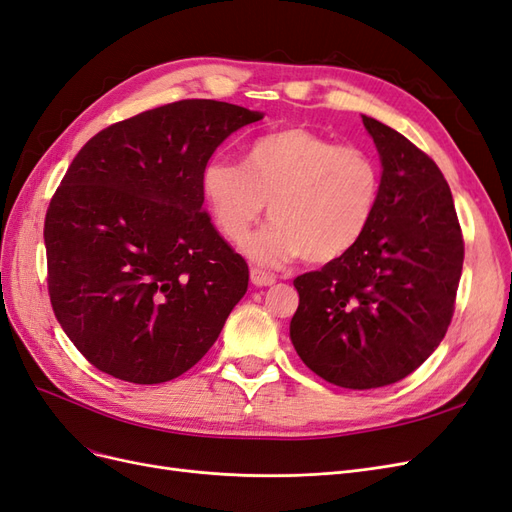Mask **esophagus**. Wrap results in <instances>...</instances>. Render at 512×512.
I'll use <instances>...</instances> for the list:
<instances>
[{"mask_svg": "<svg viewBox=\"0 0 512 512\" xmlns=\"http://www.w3.org/2000/svg\"><path fill=\"white\" fill-rule=\"evenodd\" d=\"M250 277H252L254 286H273L275 284V275L269 273V271H262L258 267H252Z\"/></svg>", "mask_w": 512, "mask_h": 512, "instance_id": "esophagus-1", "label": "esophagus"}]
</instances>
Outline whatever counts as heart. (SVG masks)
I'll return each instance as SVG.
<instances>
[{
	"instance_id": "1",
	"label": "heart",
	"mask_w": 512,
	"mask_h": 512,
	"mask_svg": "<svg viewBox=\"0 0 512 512\" xmlns=\"http://www.w3.org/2000/svg\"><path fill=\"white\" fill-rule=\"evenodd\" d=\"M213 224L243 243L265 213L275 220L247 243L260 265L303 256L322 265L348 254L376 218L382 170L369 151L305 128L258 136L243 166L215 158L200 175Z\"/></svg>"
}]
</instances>
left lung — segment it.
<instances>
[{
  "label": "left lung",
  "instance_id": "obj_1",
  "mask_svg": "<svg viewBox=\"0 0 512 512\" xmlns=\"http://www.w3.org/2000/svg\"><path fill=\"white\" fill-rule=\"evenodd\" d=\"M382 160L376 218L348 254L294 280L290 339L344 389L404 380L440 346L455 314L463 235L438 164L404 134L363 117Z\"/></svg>",
  "mask_w": 512,
  "mask_h": 512
}]
</instances>
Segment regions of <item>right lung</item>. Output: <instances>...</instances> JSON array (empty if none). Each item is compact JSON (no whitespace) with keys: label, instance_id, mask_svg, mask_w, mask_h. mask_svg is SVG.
Returning a JSON list of instances; mask_svg holds the SVG:
<instances>
[{"label":"right lung","instance_id":"right-lung-1","mask_svg":"<svg viewBox=\"0 0 512 512\" xmlns=\"http://www.w3.org/2000/svg\"><path fill=\"white\" fill-rule=\"evenodd\" d=\"M260 119L179 100L76 153L46 209V282L61 329L104 374L168 382L218 339L250 269L203 209L200 175L224 138Z\"/></svg>","mask_w":512,"mask_h":512}]
</instances>
